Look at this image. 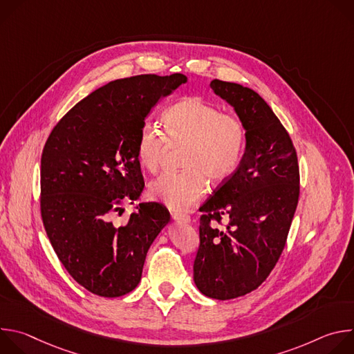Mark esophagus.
I'll list each match as a JSON object with an SVG mask.
<instances>
[{"label": "esophagus", "mask_w": 354, "mask_h": 354, "mask_svg": "<svg viewBox=\"0 0 354 354\" xmlns=\"http://www.w3.org/2000/svg\"><path fill=\"white\" fill-rule=\"evenodd\" d=\"M172 217H174V220H175V221H178V223H183V224L190 223V216L183 214V213H174V214H172Z\"/></svg>", "instance_id": "34e87169"}]
</instances>
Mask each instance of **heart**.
<instances>
[{"label": "heart", "mask_w": 354, "mask_h": 354, "mask_svg": "<svg viewBox=\"0 0 354 354\" xmlns=\"http://www.w3.org/2000/svg\"><path fill=\"white\" fill-rule=\"evenodd\" d=\"M164 133L145 123L136 140L140 165L156 172L168 145H185L179 174H164L149 182V197L171 210L193 207L212 185L225 182L238 168L246 142V130L239 118L221 111L200 97H185L162 116Z\"/></svg>", "instance_id": "heart-1"}]
</instances>
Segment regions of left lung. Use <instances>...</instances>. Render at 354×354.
<instances>
[{"label":"left lung","instance_id":"8db88e82","mask_svg":"<svg viewBox=\"0 0 354 354\" xmlns=\"http://www.w3.org/2000/svg\"><path fill=\"white\" fill-rule=\"evenodd\" d=\"M210 86L234 108L246 142L236 171L198 209L193 280L205 295L231 299L257 290L276 266L297 209L299 172L287 130L259 93L220 80ZM224 216L223 230L211 224Z\"/></svg>","mask_w":354,"mask_h":354}]
</instances>
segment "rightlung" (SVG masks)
Segmentation results:
<instances>
[{"mask_svg":"<svg viewBox=\"0 0 354 354\" xmlns=\"http://www.w3.org/2000/svg\"><path fill=\"white\" fill-rule=\"evenodd\" d=\"M183 74L116 80L78 102L50 133L41 154L40 212L46 234L71 277L100 297H120L141 280L147 252L171 214L140 203L124 225L111 221L144 189L136 140L161 97Z\"/></svg>","mask_w":354,"mask_h":354,"instance_id":"right-lung-1","label":"right lung"}]
</instances>
